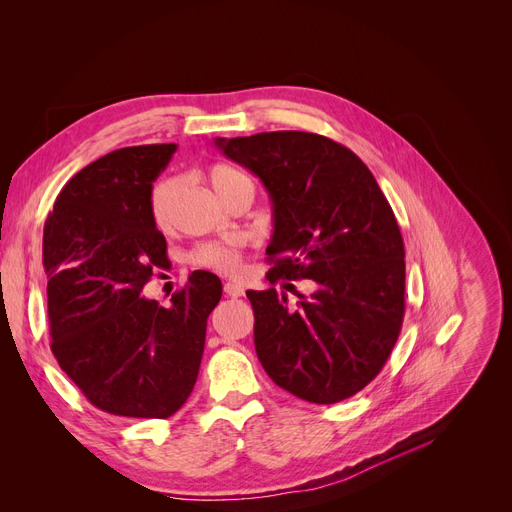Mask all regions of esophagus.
Wrapping results in <instances>:
<instances>
[{"instance_id":"esophagus-1","label":"esophagus","mask_w":512,"mask_h":512,"mask_svg":"<svg viewBox=\"0 0 512 512\" xmlns=\"http://www.w3.org/2000/svg\"><path fill=\"white\" fill-rule=\"evenodd\" d=\"M224 294L230 296V298H241V296H245V290H243L241 286H238V284L226 282V284H224Z\"/></svg>"}]
</instances>
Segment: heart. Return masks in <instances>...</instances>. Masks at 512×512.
<instances>
[{"instance_id": "b5f03b06", "label": "heart", "mask_w": 512, "mask_h": 512, "mask_svg": "<svg viewBox=\"0 0 512 512\" xmlns=\"http://www.w3.org/2000/svg\"><path fill=\"white\" fill-rule=\"evenodd\" d=\"M208 181L214 187V191L226 201L238 185L247 181V177L243 173H238V170L232 166L214 164L208 170ZM175 191H177V181L170 177L158 179L152 185L148 195V212L154 226L158 228L166 226L168 214H170V201H173ZM243 259H245V253H243L241 241L203 243V245H197L189 255V261L193 265L218 271V274H224V276H236L238 271L243 269Z\"/></svg>"}]
</instances>
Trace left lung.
Instances as JSON below:
<instances>
[{"label":"left lung","instance_id":"left-lung-1","mask_svg":"<svg viewBox=\"0 0 512 512\" xmlns=\"http://www.w3.org/2000/svg\"><path fill=\"white\" fill-rule=\"evenodd\" d=\"M216 146L274 203L269 284H319L296 309L276 288L247 292L261 366L304 401L356 395L391 356L405 313V249L387 197L352 150L319 133L269 131Z\"/></svg>","mask_w":512,"mask_h":512}]
</instances>
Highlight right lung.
<instances>
[{
	"instance_id": "obj_1",
	"label": "right lung",
	"mask_w": 512,
	"mask_h": 512,
	"mask_svg": "<svg viewBox=\"0 0 512 512\" xmlns=\"http://www.w3.org/2000/svg\"><path fill=\"white\" fill-rule=\"evenodd\" d=\"M175 150L131 146L90 162L45 220L51 352L86 399L113 416L164 420L181 410L222 298L210 271H193L170 306L142 296L168 265L148 195Z\"/></svg>"
}]
</instances>
